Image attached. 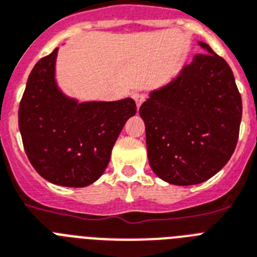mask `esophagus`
Segmentation results:
<instances>
[{
	"mask_svg": "<svg viewBox=\"0 0 257 257\" xmlns=\"http://www.w3.org/2000/svg\"><path fill=\"white\" fill-rule=\"evenodd\" d=\"M133 98H134L135 103H137V107H138V108L141 107L142 103H143V102L146 100V96L143 95V94H141V93H134V94H133Z\"/></svg>",
	"mask_w": 257,
	"mask_h": 257,
	"instance_id": "obj_1",
	"label": "esophagus"
}]
</instances>
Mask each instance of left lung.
Wrapping results in <instances>:
<instances>
[{
  "instance_id": "8db88e82",
  "label": "left lung",
  "mask_w": 257,
  "mask_h": 257,
  "mask_svg": "<svg viewBox=\"0 0 257 257\" xmlns=\"http://www.w3.org/2000/svg\"><path fill=\"white\" fill-rule=\"evenodd\" d=\"M206 53L139 108L146 126L150 167L176 186L199 184L224 167L235 151L241 96L228 63L204 42Z\"/></svg>"
}]
</instances>
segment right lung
<instances>
[{
  "instance_id": "add662e5",
  "label": "right lung",
  "mask_w": 257,
  "mask_h": 257,
  "mask_svg": "<svg viewBox=\"0 0 257 257\" xmlns=\"http://www.w3.org/2000/svg\"><path fill=\"white\" fill-rule=\"evenodd\" d=\"M58 49L33 67L18 110L25 153L44 179L57 186L86 187L100 178L127 119L131 98L78 102L55 81Z\"/></svg>"
}]
</instances>
